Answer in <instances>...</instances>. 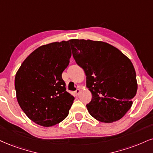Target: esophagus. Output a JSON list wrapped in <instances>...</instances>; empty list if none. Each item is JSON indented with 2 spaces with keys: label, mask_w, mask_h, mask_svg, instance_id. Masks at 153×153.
Returning <instances> with one entry per match:
<instances>
[{
  "label": "esophagus",
  "mask_w": 153,
  "mask_h": 153,
  "mask_svg": "<svg viewBox=\"0 0 153 153\" xmlns=\"http://www.w3.org/2000/svg\"><path fill=\"white\" fill-rule=\"evenodd\" d=\"M80 92H81V91H80L79 88H77V89L76 90V91H75L74 92V95L76 96V97H78L79 94H80Z\"/></svg>",
  "instance_id": "obj_1"
}]
</instances>
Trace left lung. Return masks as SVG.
<instances>
[{"mask_svg": "<svg viewBox=\"0 0 153 153\" xmlns=\"http://www.w3.org/2000/svg\"><path fill=\"white\" fill-rule=\"evenodd\" d=\"M73 57L84 69L91 101L86 104L94 118L103 123L120 119L136 94V74L127 56L112 45L90 39L69 40Z\"/></svg>", "mask_w": 153, "mask_h": 153, "instance_id": "8db88e82", "label": "left lung"}]
</instances>
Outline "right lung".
<instances>
[{"instance_id": "add662e5", "label": "right lung", "mask_w": 153, "mask_h": 153, "mask_svg": "<svg viewBox=\"0 0 153 153\" xmlns=\"http://www.w3.org/2000/svg\"><path fill=\"white\" fill-rule=\"evenodd\" d=\"M71 56L69 41L42 45L25 59L17 71L18 102L26 116L38 125L54 126L69 114L74 98L66 91L62 74Z\"/></svg>"}]
</instances>
